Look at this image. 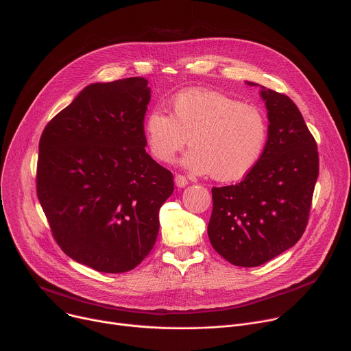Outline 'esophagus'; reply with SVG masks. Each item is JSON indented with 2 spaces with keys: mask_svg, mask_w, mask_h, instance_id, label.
<instances>
[{
  "mask_svg": "<svg viewBox=\"0 0 351 351\" xmlns=\"http://www.w3.org/2000/svg\"><path fill=\"white\" fill-rule=\"evenodd\" d=\"M187 179L183 176V175H176L175 176V184L178 186V187H184V186H187Z\"/></svg>",
  "mask_w": 351,
  "mask_h": 351,
  "instance_id": "esophagus-1",
  "label": "esophagus"
}]
</instances>
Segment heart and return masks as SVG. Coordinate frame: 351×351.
<instances>
[{
	"instance_id": "obj_1",
	"label": "heart",
	"mask_w": 351,
	"mask_h": 351,
	"mask_svg": "<svg viewBox=\"0 0 351 351\" xmlns=\"http://www.w3.org/2000/svg\"><path fill=\"white\" fill-rule=\"evenodd\" d=\"M149 154L169 162L187 144L182 164L195 175L217 182L244 179L258 165L268 144V121L263 110L210 88L191 87L173 95L169 117L160 110L144 119Z\"/></svg>"
}]
</instances>
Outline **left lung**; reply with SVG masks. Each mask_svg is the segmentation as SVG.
<instances>
[{
    "label": "left lung",
    "instance_id": "obj_1",
    "mask_svg": "<svg viewBox=\"0 0 351 351\" xmlns=\"http://www.w3.org/2000/svg\"><path fill=\"white\" fill-rule=\"evenodd\" d=\"M248 86H258L245 82ZM268 111V144L240 183L213 187L208 237L237 267H258L303 236L319 172L317 143L291 99L260 86Z\"/></svg>",
    "mask_w": 351,
    "mask_h": 351
}]
</instances>
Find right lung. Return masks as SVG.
I'll return each mask as SVG.
<instances>
[{
    "label": "right lung",
    "instance_id": "1",
    "mask_svg": "<svg viewBox=\"0 0 351 351\" xmlns=\"http://www.w3.org/2000/svg\"><path fill=\"white\" fill-rule=\"evenodd\" d=\"M147 84H88L40 138L37 195L53 236L98 272H128L149 254L173 191L172 173L145 153Z\"/></svg>",
    "mask_w": 351,
    "mask_h": 351
}]
</instances>
